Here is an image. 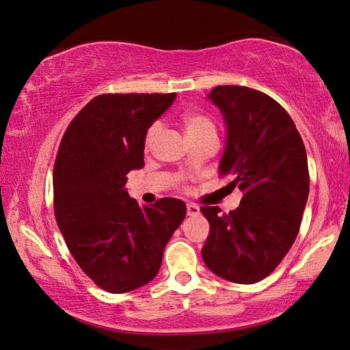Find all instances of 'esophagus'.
<instances>
[{"mask_svg":"<svg viewBox=\"0 0 350 350\" xmlns=\"http://www.w3.org/2000/svg\"><path fill=\"white\" fill-rule=\"evenodd\" d=\"M187 213L190 215V216H196V215H199V207L196 204H187Z\"/></svg>","mask_w":350,"mask_h":350,"instance_id":"34e87169","label":"esophagus"}]
</instances>
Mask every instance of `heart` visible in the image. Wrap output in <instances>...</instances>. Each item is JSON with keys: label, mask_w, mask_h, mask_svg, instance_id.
Here are the masks:
<instances>
[{"label": "heart", "mask_w": 350, "mask_h": 350, "mask_svg": "<svg viewBox=\"0 0 350 350\" xmlns=\"http://www.w3.org/2000/svg\"><path fill=\"white\" fill-rule=\"evenodd\" d=\"M182 124L185 127L187 137L191 140H196V138H201L205 135H216V126L215 121L210 118L208 115L202 112H198V110H185L180 116ZM160 134V124L152 123L148 127L145 138H143V146L145 149H151L155 138Z\"/></svg>", "instance_id": "1"}]
</instances>
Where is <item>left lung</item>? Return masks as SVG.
<instances>
[{
  "instance_id": "1",
  "label": "left lung",
  "mask_w": 350,
  "mask_h": 350,
  "mask_svg": "<svg viewBox=\"0 0 350 350\" xmlns=\"http://www.w3.org/2000/svg\"><path fill=\"white\" fill-rule=\"evenodd\" d=\"M208 98L227 124L219 176H229L243 198L224 215L219 207L201 208L210 224L201 254L213 274L255 284L279 266L297 237L310 188L307 152L295 121L271 96L218 85Z\"/></svg>"
}]
</instances>
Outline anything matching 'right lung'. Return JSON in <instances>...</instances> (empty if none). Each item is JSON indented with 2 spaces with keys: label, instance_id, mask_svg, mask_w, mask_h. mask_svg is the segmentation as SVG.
Here are the masks:
<instances>
[{
  "label": "right lung",
  "instance_id": "right-lung-1",
  "mask_svg": "<svg viewBox=\"0 0 350 350\" xmlns=\"http://www.w3.org/2000/svg\"><path fill=\"white\" fill-rule=\"evenodd\" d=\"M176 93H104L66 127L53 171L54 215L79 268L109 293H127L157 275L185 202L138 207L127 173L143 168V138Z\"/></svg>",
  "mask_w": 350,
  "mask_h": 350
}]
</instances>
